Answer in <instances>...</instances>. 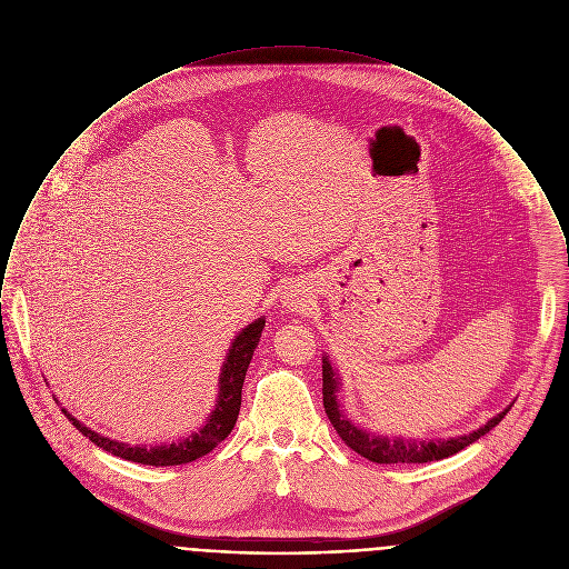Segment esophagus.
<instances>
[{
	"mask_svg": "<svg viewBox=\"0 0 569 569\" xmlns=\"http://www.w3.org/2000/svg\"><path fill=\"white\" fill-rule=\"evenodd\" d=\"M283 303H286L288 308H292V310H301V308H306L308 299H306V295H303L301 290H288V292L283 295Z\"/></svg>",
	"mask_w": 569,
	"mask_h": 569,
	"instance_id": "1",
	"label": "esophagus"
}]
</instances>
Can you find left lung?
<instances>
[{
	"label": "left lung",
	"mask_w": 569,
	"mask_h": 569,
	"mask_svg": "<svg viewBox=\"0 0 569 569\" xmlns=\"http://www.w3.org/2000/svg\"><path fill=\"white\" fill-rule=\"evenodd\" d=\"M337 380H335V369L330 365L328 358H323V405H326V413L332 422V427L337 429V433L341 436L342 442L362 457H367L369 461L376 463H425V461H438L445 457L466 449L468 445L477 442L481 436H486L490 429H495L506 413L510 411V407L506 411H501L499 416H495L492 420H488L481 429L453 438V440H431V442H411V440H389L382 436H373L365 429H358L356 425H351L345 416L339 411V402H337Z\"/></svg>",
	"instance_id": "obj_1"
}]
</instances>
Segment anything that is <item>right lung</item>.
Returning a JSON list of instances; mask_svg holds the SVG:
<instances>
[{
    "label": "right lung",
    "instance_id": "obj_1",
    "mask_svg": "<svg viewBox=\"0 0 569 569\" xmlns=\"http://www.w3.org/2000/svg\"><path fill=\"white\" fill-rule=\"evenodd\" d=\"M266 321L259 319L254 323H250L237 339L232 342V347L228 349L227 360H224V369H222V378H220V398L216 405V411L209 416L207 427L198 433H191L187 440H182L180 445H169V447H153V449H142V447H129L122 442H116L110 438H103L99 433H94L92 429L83 427L77 418H72L66 409L68 420L77 427V431H81L86 438H90L97 447H101L103 451L129 459V461H138L144 466H180V463H189L202 455L211 453L222 440H227L228 433L232 431L237 416H239V407H241V387H243V378L252 358V351L257 347V342L261 339Z\"/></svg>",
    "mask_w": 569,
    "mask_h": 569
}]
</instances>
